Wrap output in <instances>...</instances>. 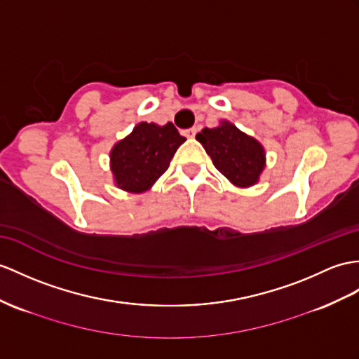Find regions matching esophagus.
Instances as JSON below:
<instances>
[{"mask_svg": "<svg viewBox=\"0 0 359 359\" xmlns=\"http://www.w3.org/2000/svg\"><path fill=\"white\" fill-rule=\"evenodd\" d=\"M196 133H198V129H196V128H190V129L184 130V135H186V137H189V138H194V137L196 135Z\"/></svg>", "mask_w": 359, "mask_h": 359, "instance_id": "34e87169", "label": "esophagus"}]
</instances>
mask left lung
<instances>
[{
	"label": "left lung",
	"instance_id": "left-lung-1",
	"mask_svg": "<svg viewBox=\"0 0 359 359\" xmlns=\"http://www.w3.org/2000/svg\"><path fill=\"white\" fill-rule=\"evenodd\" d=\"M196 140L204 146L215 168L238 187L255 186L265 169V149L256 138L243 134L230 121L204 128Z\"/></svg>",
	"mask_w": 359,
	"mask_h": 359
}]
</instances>
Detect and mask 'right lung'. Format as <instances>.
Here are the masks:
<instances>
[{"instance_id": "1", "label": "right lung", "mask_w": 359, "mask_h": 359, "mask_svg": "<svg viewBox=\"0 0 359 359\" xmlns=\"http://www.w3.org/2000/svg\"><path fill=\"white\" fill-rule=\"evenodd\" d=\"M186 142L172 123H138L133 133L112 147L111 170L118 189L142 194L168 170L178 147Z\"/></svg>"}]
</instances>
